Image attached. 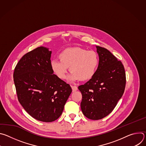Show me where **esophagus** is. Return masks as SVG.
<instances>
[{"mask_svg": "<svg viewBox=\"0 0 146 146\" xmlns=\"http://www.w3.org/2000/svg\"><path fill=\"white\" fill-rule=\"evenodd\" d=\"M71 87H72V91H73V92L76 91L78 90V88H77V87H76V86H71Z\"/></svg>", "mask_w": 146, "mask_h": 146, "instance_id": "esophagus-1", "label": "esophagus"}]
</instances>
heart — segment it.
Masks as SVG:
<instances>
[{
    "mask_svg": "<svg viewBox=\"0 0 146 146\" xmlns=\"http://www.w3.org/2000/svg\"><path fill=\"white\" fill-rule=\"evenodd\" d=\"M59 60L54 59L51 62L52 71L58 77L64 80L70 67L72 73L69 79L72 81L90 80L96 72L99 62L95 51L80 47L64 50L59 54Z\"/></svg>",
    "mask_w": 146,
    "mask_h": 146,
    "instance_id": "1",
    "label": "heart"
}]
</instances>
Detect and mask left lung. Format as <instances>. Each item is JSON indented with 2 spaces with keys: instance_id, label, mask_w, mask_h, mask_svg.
I'll return each instance as SVG.
<instances>
[{
  "instance_id": "obj_1",
  "label": "left lung",
  "mask_w": 146,
  "mask_h": 146,
  "mask_svg": "<svg viewBox=\"0 0 146 146\" xmlns=\"http://www.w3.org/2000/svg\"><path fill=\"white\" fill-rule=\"evenodd\" d=\"M96 47L99 58L98 69L88 81L78 87L82 94V112L93 120L105 117L113 110L126 84L122 62L106 48Z\"/></svg>"
}]
</instances>
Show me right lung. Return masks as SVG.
Here are the masks:
<instances>
[{
	"label": "right lung",
	"mask_w": 146,
	"mask_h": 146,
	"mask_svg": "<svg viewBox=\"0 0 146 146\" xmlns=\"http://www.w3.org/2000/svg\"><path fill=\"white\" fill-rule=\"evenodd\" d=\"M51 51L39 47L25 54L13 74L19 102L37 120L50 122L62 114L72 90L53 74Z\"/></svg>",
	"instance_id": "right-lung-1"
}]
</instances>
